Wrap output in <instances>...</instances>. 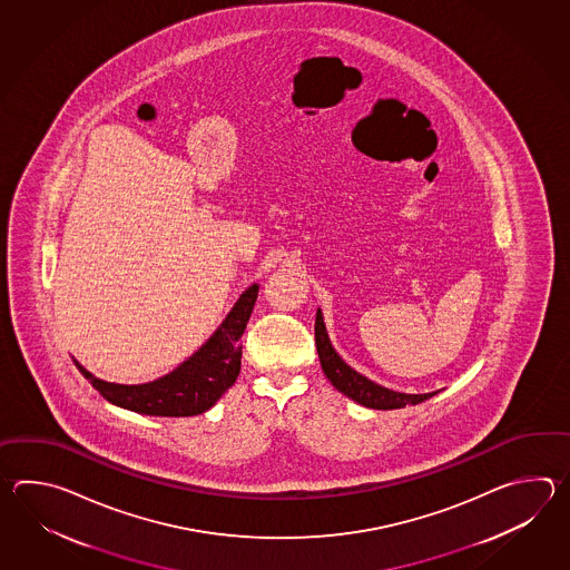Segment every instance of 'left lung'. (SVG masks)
I'll list each match as a JSON object with an SVG mask.
<instances>
[{"mask_svg":"<svg viewBox=\"0 0 570 570\" xmlns=\"http://www.w3.org/2000/svg\"><path fill=\"white\" fill-rule=\"evenodd\" d=\"M315 346H317L320 364H322V371L327 376V381L338 389L340 393H344L348 400L356 401L364 407H371V410H401L405 405H417L422 401L434 397L438 393V391L422 393V395L400 393V391L383 387L375 381L361 375L358 371H354L352 366L342 361L338 352L334 351L330 336H327L322 309H317V314H315Z\"/></svg>","mask_w":570,"mask_h":570,"instance_id":"left-lung-1","label":"left lung"}]
</instances>
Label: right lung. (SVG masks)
<instances>
[{
    "label": "right lung",
    "instance_id": "obj_1",
    "mask_svg": "<svg viewBox=\"0 0 570 570\" xmlns=\"http://www.w3.org/2000/svg\"><path fill=\"white\" fill-rule=\"evenodd\" d=\"M256 297L258 285L253 283L234 303L230 314L226 315L206 344L175 371H170L169 375L160 376L157 381L142 385H118L97 379L73 358L75 366L99 391L101 397L124 410L160 417H189L207 412L240 375V338L253 314Z\"/></svg>",
    "mask_w": 570,
    "mask_h": 570
}]
</instances>
